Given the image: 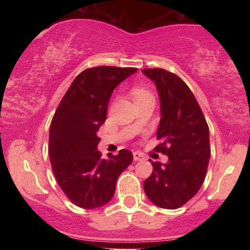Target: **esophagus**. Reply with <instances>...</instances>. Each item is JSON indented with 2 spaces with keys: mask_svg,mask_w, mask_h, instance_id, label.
I'll return each instance as SVG.
<instances>
[{
  "mask_svg": "<svg viewBox=\"0 0 250 250\" xmlns=\"http://www.w3.org/2000/svg\"><path fill=\"white\" fill-rule=\"evenodd\" d=\"M133 157H134V161H141V160L145 159V156L139 151H134L133 153Z\"/></svg>",
  "mask_w": 250,
  "mask_h": 250,
  "instance_id": "34e87169",
  "label": "esophagus"
}]
</instances>
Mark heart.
I'll use <instances>...</instances> for the list:
<instances>
[{
    "label": "heart",
    "instance_id": "1",
    "mask_svg": "<svg viewBox=\"0 0 250 250\" xmlns=\"http://www.w3.org/2000/svg\"><path fill=\"white\" fill-rule=\"evenodd\" d=\"M133 96H134V100H140V99H143V97L150 96V93H149L148 90H146L145 88L136 87L133 89Z\"/></svg>",
    "mask_w": 250,
    "mask_h": 250
}]
</instances>
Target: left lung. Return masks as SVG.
<instances>
[{"mask_svg":"<svg viewBox=\"0 0 250 250\" xmlns=\"http://www.w3.org/2000/svg\"><path fill=\"white\" fill-rule=\"evenodd\" d=\"M156 85L161 120L155 150L168 162H151L153 173L143 183L157 207L176 209L193 199L205 181L209 159V128L194 94L179 76L161 68L142 69Z\"/></svg>","mask_w":250,"mask_h":250,"instance_id":"1","label":"left lung"}]
</instances>
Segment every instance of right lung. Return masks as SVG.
Listing matches in <instances>:
<instances>
[{"instance_id":"obj_1","label":"right lung","mask_w":250,"mask_h":250,"mask_svg":"<svg viewBox=\"0 0 250 250\" xmlns=\"http://www.w3.org/2000/svg\"><path fill=\"white\" fill-rule=\"evenodd\" d=\"M137 68L95 67L76 76L50 123L51 169L65 196L84 209L102 207L113 199L120 174L133 161L131 151L101 159L97 130L107 117L113 90Z\"/></svg>"}]
</instances>
